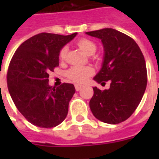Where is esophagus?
<instances>
[{"label":"esophagus","mask_w":159,"mask_h":159,"mask_svg":"<svg viewBox=\"0 0 159 159\" xmlns=\"http://www.w3.org/2000/svg\"><path fill=\"white\" fill-rule=\"evenodd\" d=\"M81 88H82V87H81V85H77V84H76V85H75V89H76V91H79V90L81 89Z\"/></svg>","instance_id":"esophagus-1"}]
</instances>
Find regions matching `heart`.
I'll use <instances>...</instances> for the list:
<instances>
[{
	"label": "heart",
	"instance_id": "obj_1",
	"mask_svg": "<svg viewBox=\"0 0 159 159\" xmlns=\"http://www.w3.org/2000/svg\"><path fill=\"white\" fill-rule=\"evenodd\" d=\"M77 45L79 48L83 50L88 55H93L96 52L97 46L92 40L82 38L77 42ZM66 53H67V48L63 47L59 51V59L64 60L66 58ZM93 73H94V70L90 66H73L67 70L66 76L71 83L81 84L85 83L88 78L92 76Z\"/></svg>",
	"mask_w": 159,
	"mask_h": 159
}]
</instances>
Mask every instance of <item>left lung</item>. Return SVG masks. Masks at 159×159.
Listing matches in <instances>:
<instances>
[{
    "label": "left lung",
    "instance_id": "obj_1",
    "mask_svg": "<svg viewBox=\"0 0 159 159\" xmlns=\"http://www.w3.org/2000/svg\"><path fill=\"white\" fill-rule=\"evenodd\" d=\"M86 34L101 40L105 51L102 68L93 80L98 83L111 82L109 89L101 91L93 88V95L89 101L91 111L104 123H122L134 113L147 88L143 53L134 40L111 28Z\"/></svg>",
    "mask_w": 159,
    "mask_h": 159
}]
</instances>
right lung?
<instances>
[{
    "label": "right lung",
    "mask_w": 159,
    "mask_h": 159,
    "mask_svg": "<svg viewBox=\"0 0 159 159\" xmlns=\"http://www.w3.org/2000/svg\"><path fill=\"white\" fill-rule=\"evenodd\" d=\"M40 33L24 42L9 64L7 82L19 112L33 125L53 128L65 120L76 92L71 83L48 84L49 71L59 66V51L76 36Z\"/></svg>",
    "instance_id": "right-lung-1"
}]
</instances>
